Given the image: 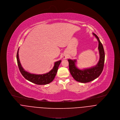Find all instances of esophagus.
Instances as JSON below:
<instances>
[{"label":"esophagus","mask_w":120,"mask_h":120,"mask_svg":"<svg viewBox=\"0 0 120 120\" xmlns=\"http://www.w3.org/2000/svg\"><path fill=\"white\" fill-rule=\"evenodd\" d=\"M64 59H66V56H64Z\"/></svg>","instance_id":"obj_1"}]
</instances>
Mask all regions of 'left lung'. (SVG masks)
I'll return each mask as SVG.
<instances>
[{
  "label": "left lung",
  "instance_id": "8db88e82",
  "mask_svg": "<svg viewBox=\"0 0 120 120\" xmlns=\"http://www.w3.org/2000/svg\"><path fill=\"white\" fill-rule=\"evenodd\" d=\"M93 34L96 37L98 41V50L100 54L99 60L96 66L90 68L80 70L75 65L76 60H68L70 71L72 77L76 81L82 83H86L95 80L99 76L103 69L105 61V53L103 47L98 36L94 33Z\"/></svg>",
  "mask_w": 120,
  "mask_h": 120
}]
</instances>
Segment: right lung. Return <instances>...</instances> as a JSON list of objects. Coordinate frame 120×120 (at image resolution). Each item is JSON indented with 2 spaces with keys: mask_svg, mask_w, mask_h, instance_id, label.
<instances>
[{
  "mask_svg": "<svg viewBox=\"0 0 120 120\" xmlns=\"http://www.w3.org/2000/svg\"><path fill=\"white\" fill-rule=\"evenodd\" d=\"M19 49L17 54L18 65L21 73L26 80L38 85H46L51 82L54 80L57 71L58 67L61 62V60L56 62L53 69L48 73L41 75L31 74L25 71L22 67L19 59Z\"/></svg>",
  "mask_w": 120,
  "mask_h": 120,
  "instance_id": "add662e5",
  "label": "right lung"
}]
</instances>
